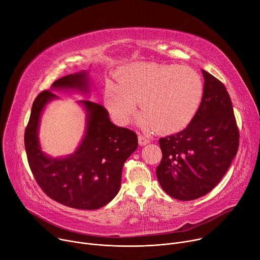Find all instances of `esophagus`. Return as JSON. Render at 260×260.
<instances>
[{
	"mask_svg": "<svg viewBox=\"0 0 260 260\" xmlns=\"http://www.w3.org/2000/svg\"><path fill=\"white\" fill-rule=\"evenodd\" d=\"M139 144L141 145V146H145V145H147L148 143L150 142V140L148 139L147 137H145V136H142V135H139Z\"/></svg>",
	"mask_w": 260,
	"mask_h": 260,
	"instance_id": "34e87169",
	"label": "esophagus"
}]
</instances>
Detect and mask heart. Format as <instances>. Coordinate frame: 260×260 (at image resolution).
<instances>
[{"mask_svg": "<svg viewBox=\"0 0 260 260\" xmlns=\"http://www.w3.org/2000/svg\"><path fill=\"white\" fill-rule=\"evenodd\" d=\"M105 86V104L120 124L131 121L139 102L137 123L147 132L171 134L186 127L196 116L204 95L200 74L187 66L133 62Z\"/></svg>", "mask_w": 260, "mask_h": 260, "instance_id": "1", "label": "heart"}]
</instances>
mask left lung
Masks as SVG:
<instances>
[{
	"instance_id": "1",
	"label": "left lung",
	"mask_w": 260,
	"mask_h": 260,
	"mask_svg": "<svg viewBox=\"0 0 260 260\" xmlns=\"http://www.w3.org/2000/svg\"><path fill=\"white\" fill-rule=\"evenodd\" d=\"M204 75V95L198 112L182 132L159 139L162 158L157 180L170 197L192 201L210 192L235 158L240 141L226 87L210 73Z\"/></svg>"
}]
</instances>
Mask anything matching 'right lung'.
Wrapping results in <instances>:
<instances>
[{"instance_id":"obj_1","label":"right lung","mask_w":260,"mask_h":260,"mask_svg":"<svg viewBox=\"0 0 260 260\" xmlns=\"http://www.w3.org/2000/svg\"><path fill=\"white\" fill-rule=\"evenodd\" d=\"M53 89L89 92L87 72L70 74L54 81ZM57 99L50 90L38 94L24 133L28 166L41 189L53 201L81 210H95L112 201L121 185L125 160L138 148L135 132L111 122L105 107L91 101L79 103L86 111V132L77 150L62 158L46 155L38 129L45 106Z\"/></svg>"}]
</instances>
